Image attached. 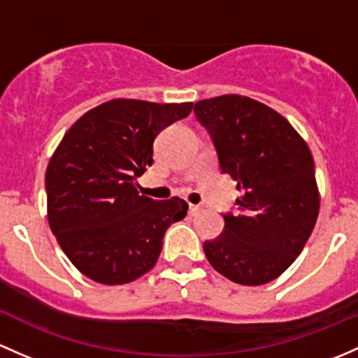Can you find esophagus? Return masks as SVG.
I'll use <instances>...</instances> for the list:
<instances>
[{
	"label": "esophagus",
	"instance_id": "1",
	"mask_svg": "<svg viewBox=\"0 0 358 358\" xmlns=\"http://www.w3.org/2000/svg\"><path fill=\"white\" fill-rule=\"evenodd\" d=\"M189 213L192 214V216H197V214L201 213V208H199V206H194V204H190V208H189Z\"/></svg>",
	"mask_w": 358,
	"mask_h": 358
}]
</instances>
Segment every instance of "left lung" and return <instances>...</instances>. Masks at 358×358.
Returning <instances> with one entry per match:
<instances>
[{
  "label": "left lung",
  "mask_w": 358,
  "mask_h": 358,
  "mask_svg": "<svg viewBox=\"0 0 358 358\" xmlns=\"http://www.w3.org/2000/svg\"><path fill=\"white\" fill-rule=\"evenodd\" d=\"M194 113L242 194L240 213L224 214L223 233L204 242L206 257L235 283H269L299 257L317 221L310 149L285 116L247 96L199 101Z\"/></svg>",
  "instance_id": "obj_1"
}]
</instances>
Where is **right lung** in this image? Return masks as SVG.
<instances>
[{
	"mask_svg": "<svg viewBox=\"0 0 358 358\" xmlns=\"http://www.w3.org/2000/svg\"><path fill=\"white\" fill-rule=\"evenodd\" d=\"M194 103L111 99L82 115L46 169L48 221L82 274L125 285L154 268L169 224L187 216L183 199L138 195L135 178L154 163L164 127L190 115Z\"/></svg>",
	"mask_w": 358,
	"mask_h": 358,
	"instance_id": "1",
	"label": "right lung"
}]
</instances>
